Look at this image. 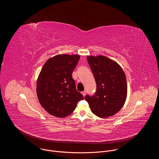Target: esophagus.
I'll use <instances>...</instances> for the list:
<instances>
[{"label": "esophagus", "mask_w": 159, "mask_h": 159, "mask_svg": "<svg viewBox=\"0 0 159 159\" xmlns=\"http://www.w3.org/2000/svg\"><path fill=\"white\" fill-rule=\"evenodd\" d=\"M82 93V95H83V96H84H84H85V94H86V92H85V90H84V91H82V93Z\"/></svg>", "instance_id": "34e87169"}]
</instances>
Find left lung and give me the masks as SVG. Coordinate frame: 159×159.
Masks as SVG:
<instances>
[{
  "label": "left lung",
  "mask_w": 159,
  "mask_h": 159,
  "mask_svg": "<svg viewBox=\"0 0 159 159\" xmlns=\"http://www.w3.org/2000/svg\"><path fill=\"white\" fill-rule=\"evenodd\" d=\"M87 61L93 73L97 89L93 96L85 99L95 115L107 118L120 111L127 96V82L121 67L104 56H88Z\"/></svg>",
  "instance_id": "obj_1"
}]
</instances>
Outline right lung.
<instances>
[{"instance_id": "1", "label": "right lung", "mask_w": 159, "mask_h": 159, "mask_svg": "<svg viewBox=\"0 0 159 159\" xmlns=\"http://www.w3.org/2000/svg\"><path fill=\"white\" fill-rule=\"evenodd\" d=\"M80 58L77 55H58L44 64L37 80L36 93L41 106L58 118L71 115L84 97L76 89L72 72Z\"/></svg>"}]
</instances>
